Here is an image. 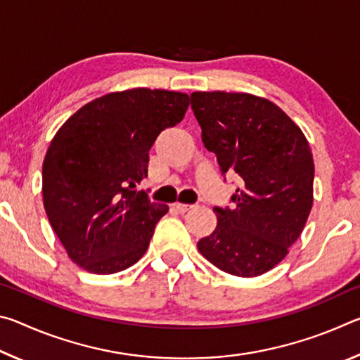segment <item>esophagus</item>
Returning a JSON list of instances; mask_svg holds the SVG:
<instances>
[{
	"instance_id": "1",
	"label": "esophagus",
	"mask_w": 360,
	"mask_h": 360,
	"mask_svg": "<svg viewBox=\"0 0 360 360\" xmlns=\"http://www.w3.org/2000/svg\"><path fill=\"white\" fill-rule=\"evenodd\" d=\"M193 205H186V203H174L173 205V210L181 212V214H184V212H187L188 210H192Z\"/></svg>"
}]
</instances>
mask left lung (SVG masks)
Instances as JSON below:
<instances>
[{"label": "left lung", "instance_id": "1", "mask_svg": "<svg viewBox=\"0 0 360 360\" xmlns=\"http://www.w3.org/2000/svg\"><path fill=\"white\" fill-rule=\"evenodd\" d=\"M191 105L221 173L241 178L233 208L214 206L216 230L198 251L230 275L259 276L288 255L311 211L309 144L283 109L259 96L193 92Z\"/></svg>", "mask_w": 360, "mask_h": 360}]
</instances>
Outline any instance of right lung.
<instances>
[{
  "mask_svg": "<svg viewBox=\"0 0 360 360\" xmlns=\"http://www.w3.org/2000/svg\"><path fill=\"white\" fill-rule=\"evenodd\" d=\"M188 95L131 89L87 103L53 136L42 163L49 222L70 259L111 275L143 257L167 205L136 184L157 136L184 119Z\"/></svg>",
  "mask_w": 360,
  "mask_h": 360,
  "instance_id": "right-lung-1",
  "label": "right lung"
}]
</instances>
